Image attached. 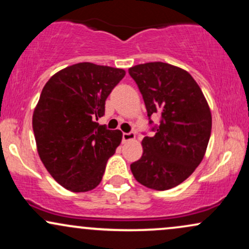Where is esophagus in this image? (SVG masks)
I'll list each match as a JSON object with an SVG mask.
<instances>
[{
	"label": "esophagus",
	"mask_w": 249,
	"mask_h": 249,
	"mask_svg": "<svg viewBox=\"0 0 249 249\" xmlns=\"http://www.w3.org/2000/svg\"><path fill=\"white\" fill-rule=\"evenodd\" d=\"M136 138V133L134 132H124L123 133V142H130V141H133V139Z\"/></svg>",
	"instance_id": "esophagus-1"
}]
</instances>
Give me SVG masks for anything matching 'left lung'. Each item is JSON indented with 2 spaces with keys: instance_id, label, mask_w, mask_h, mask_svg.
I'll list each match as a JSON object with an SVG mask.
<instances>
[{
  "instance_id": "left-lung-1",
  "label": "left lung",
  "mask_w": 249,
  "mask_h": 249,
  "mask_svg": "<svg viewBox=\"0 0 249 249\" xmlns=\"http://www.w3.org/2000/svg\"><path fill=\"white\" fill-rule=\"evenodd\" d=\"M138 85L153 137H144L142 158L131 164L138 182L156 191L178 186L204 158L212 116L201 89L187 71L162 62L128 69ZM160 116L158 125L150 117Z\"/></svg>"
}]
</instances>
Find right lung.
<instances>
[{"instance_id": "1", "label": "right lung", "mask_w": 249, "mask_h": 249, "mask_svg": "<svg viewBox=\"0 0 249 249\" xmlns=\"http://www.w3.org/2000/svg\"><path fill=\"white\" fill-rule=\"evenodd\" d=\"M124 76L123 69L78 63L58 71L43 88L33 116L37 151L67 190L88 192L98 186L107 159L121 144V131L97 121Z\"/></svg>"}]
</instances>
